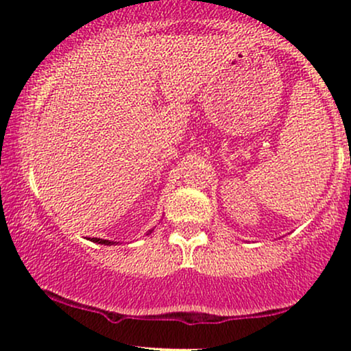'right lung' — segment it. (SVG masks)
<instances>
[{"mask_svg":"<svg viewBox=\"0 0 351 351\" xmlns=\"http://www.w3.org/2000/svg\"><path fill=\"white\" fill-rule=\"evenodd\" d=\"M92 243H97V244H104V245H112L115 244L114 241H107V239H99V237H92Z\"/></svg>","mask_w":351,"mask_h":351,"instance_id":"1","label":"right lung"}]
</instances>
